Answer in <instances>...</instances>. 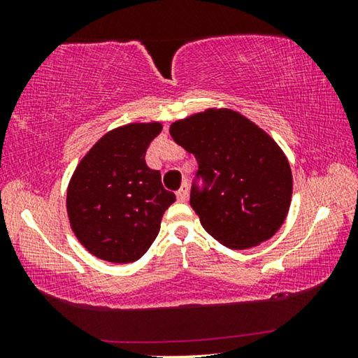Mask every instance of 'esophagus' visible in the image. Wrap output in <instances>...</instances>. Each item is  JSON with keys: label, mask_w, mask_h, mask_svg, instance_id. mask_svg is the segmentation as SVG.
I'll return each mask as SVG.
<instances>
[{"label": "esophagus", "mask_w": 358, "mask_h": 358, "mask_svg": "<svg viewBox=\"0 0 358 358\" xmlns=\"http://www.w3.org/2000/svg\"><path fill=\"white\" fill-rule=\"evenodd\" d=\"M187 196H189V186H187V183H183L180 189L177 191V199L180 202H186Z\"/></svg>", "instance_id": "1"}]
</instances>
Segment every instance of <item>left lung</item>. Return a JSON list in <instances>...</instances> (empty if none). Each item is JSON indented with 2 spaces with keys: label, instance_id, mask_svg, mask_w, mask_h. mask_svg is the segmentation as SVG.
Masks as SVG:
<instances>
[{
  "label": "left lung",
  "instance_id": "1",
  "mask_svg": "<svg viewBox=\"0 0 358 358\" xmlns=\"http://www.w3.org/2000/svg\"><path fill=\"white\" fill-rule=\"evenodd\" d=\"M169 131L199 162L205 187H192L191 207L211 237L230 250L273 237L292 201V171L275 138L226 107L173 121Z\"/></svg>",
  "mask_w": 358,
  "mask_h": 358
}]
</instances>
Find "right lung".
<instances>
[{
	"label": "right lung",
	"mask_w": 358,
	"mask_h": 358,
	"mask_svg": "<svg viewBox=\"0 0 358 358\" xmlns=\"http://www.w3.org/2000/svg\"><path fill=\"white\" fill-rule=\"evenodd\" d=\"M162 123H128L106 132L69 180L66 210L71 229L94 257L113 264L141 259L153 245L164 211L175 202L145 153Z\"/></svg>",
	"instance_id": "1"
}]
</instances>
